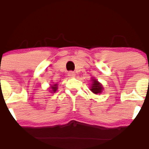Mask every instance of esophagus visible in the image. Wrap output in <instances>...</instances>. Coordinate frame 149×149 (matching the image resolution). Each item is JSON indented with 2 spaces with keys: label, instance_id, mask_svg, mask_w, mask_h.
Instances as JSON below:
<instances>
[{
  "label": "esophagus",
  "instance_id": "obj_1",
  "mask_svg": "<svg viewBox=\"0 0 149 149\" xmlns=\"http://www.w3.org/2000/svg\"><path fill=\"white\" fill-rule=\"evenodd\" d=\"M68 76L69 77H71V78H74V77H75V73H74V71H70L68 73Z\"/></svg>",
  "mask_w": 149,
  "mask_h": 149
}]
</instances>
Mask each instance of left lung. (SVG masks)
I'll use <instances>...</instances> for the list:
<instances>
[{
	"label": "left lung",
	"mask_w": 149,
	"mask_h": 149,
	"mask_svg": "<svg viewBox=\"0 0 149 149\" xmlns=\"http://www.w3.org/2000/svg\"><path fill=\"white\" fill-rule=\"evenodd\" d=\"M92 84L90 85V90L95 95H99L102 93V90L104 89L103 86L100 82L98 81L97 79L92 77Z\"/></svg>",
	"instance_id": "8db88e82"
}]
</instances>
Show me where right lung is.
Returning <instances> with one entry per match:
<instances>
[{"label": "right lung", "instance_id": "add662e5", "mask_svg": "<svg viewBox=\"0 0 149 149\" xmlns=\"http://www.w3.org/2000/svg\"><path fill=\"white\" fill-rule=\"evenodd\" d=\"M57 85H58V84H53V85H50V86H49V92H50V93H55V92L57 90Z\"/></svg>", "mask_w": 149, "mask_h": 149}]
</instances>
